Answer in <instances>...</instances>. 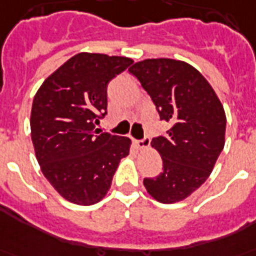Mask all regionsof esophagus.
<instances>
[{
  "instance_id": "34e87169",
  "label": "esophagus",
  "mask_w": 256,
  "mask_h": 256,
  "mask_svg": "<svg viewBox=\"0 0 256 256\" xmlns=\"http://www.w3.org/2000/svg\"><path fill=\"white\" fill-rule=\"evenodd\" d=\"M134 144H136V146H137L138 149H148V148L150 146V140L148 137H145L144 140L134 141Z\"/></svg>"
}]
</instances>
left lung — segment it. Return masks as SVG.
Wrapping results in <instances>:
<instances>
[{
	"instance_id": "1",
	"label": "left lung",
	"mask_w": 256,
	"mask_h": 256,
	"mask_svg": "<svg viewBox=\"0 0 256 256\" xmlns=\"http://www.w3.org/2000/svg\"><path fill=\"white\" fill-rule=\"evenodd\" d=\"M128 72L152 98L160 119L172 123L166 137L150 142L162 172L144 179V186L162 204L180 202L205 183L224 149V107L205 77L183 60H144Z\"/></svg>"
}]
</instances>
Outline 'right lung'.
I'll use <instances>...</instances> for the list:
<instances>
[{
  "label": "right lung",
  "mask_w": 256,
  "mask_h": 256,
  "mask_svg": "<svg viewBox=\"0 0 256 256\" xmlns=\"http://www.w3.org/2000/svg\"><path fill=\"white\" fill-rule=\"evenodd\" d=\"M133 64L128 56L80 52L51 73L31 110V138L40 170L62 198L94 205L106 196L119 162L130 152L128 137L99 134L107 112V85Z\"/></svg>",
  "instance_id": "obj_1"
}]
</instances>
